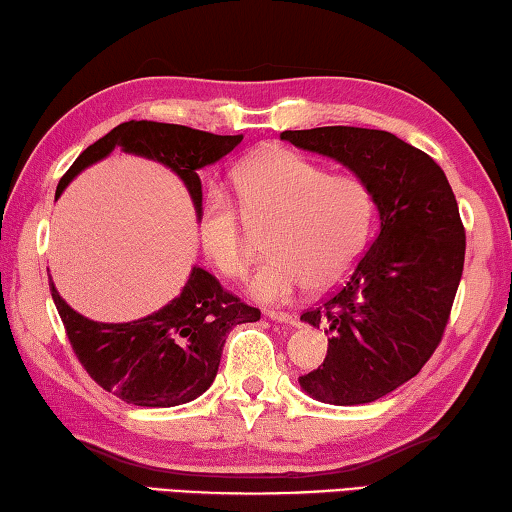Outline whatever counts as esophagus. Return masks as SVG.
<instances>
[{"instance_id":"obj_1","label":"esophagus","mask_w":512,"mask_h":512,"mask_svg":"<svg viewBox=\"0 0 512 512\" xmlns=\"http://www.w3.org/2000/svg\"><path fill=\"white\" fill-rule=\"evenodd\" d=\"M267 317H270L272 321H279V324H297V317H292L290 312H279V310H267L265 312Z\"/></svg>"}]
</instances>
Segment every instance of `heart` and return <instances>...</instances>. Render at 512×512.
<instances>
[{"instance_id":"heart-1","label":"heart","mask_w":512,"mask_h":512,"mask_svg":"<svg viewBox=\"0 0 512 512\" xmlns=\"http://www.w3.org/2000/svg\"><path fill=\"white\" fill-rule=\"evenodd\" d=\"M238 204L211 188L197 211V238L215 270L245 276L251 263L249 227L267 229L270 258L249 281L251 299L290 303L299 292L342 283L369 245L375 200L353 173H328L301 152L267 146L233 170Z\"/></svg>"}]
</instances>
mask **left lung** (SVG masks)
Segmentation results:
<instances>
[{"label": "left lung", "mask_w": 512, "mask_h": 512, "mask_svg": "<svg viewBox=\"0 0 512 512\" xmlns=\"http://www.w3.org/2000/svg\"><path fill=\"white\" fill-rule=\"evenodd\" d=\"M281 139L351 168L378 206V236L346 283L301 315L328 335L326 360L301 375V389L366 405L418 375L441 344L463 274L459 204L443 168L391 132L328 125Z\"/></svg>", "instance_id": "left-lung-1"}]
</instances>
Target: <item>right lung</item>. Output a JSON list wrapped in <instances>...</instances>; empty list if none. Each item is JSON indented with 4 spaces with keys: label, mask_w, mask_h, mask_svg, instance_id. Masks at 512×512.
Returning <instances> with one entry per match:
<instances>
[{
    "label": "right lung",
    "mask_w": 512,
    "mask_h": 512,
    "mask_svg": "<svg viewBox=\"0 0 512 512\" xmlns=\"http://www.w3.org/2000/svg\"><path fill=\"white\" fill-rule=\"evenodd\" d=\"M240 141L242 134L222 137L175 123L125 121L80 152L58 182L56 197L80 170L121 150L168 166L200 211L197 170L227 157ZM49 288L69 344L89 378L137 407H175L202 396L218 373L229 330L261 319V310L224 290L202 267H193L182 294L168 306L128 324H101L78 315L51 281Z\"/></svg>",
    "instance_id": "right-lung-1"
}]
</instances>
